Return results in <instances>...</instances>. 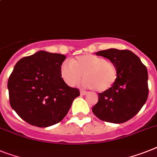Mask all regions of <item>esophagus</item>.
Segmentation results:
<instances>
[{"label":"esophagus","instance_id":"esophagus-1","mask_svg":"<svg viewBox=\"0 0 157 157\" xmlns=\"http://www.w3.org/2000/svg\"><path fill=\"white\" fill-rule=\"evenodd\" d=\"M86 94H87V92L85 91V90H80V94H81V95H86Z\"/></svg>","mask_w":157,"mask_h":157}]
</instances>
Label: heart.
Returning <instances> with one entry per match:
<instances>
[{
	"label": "heart",
	"mask_w": 157,
	"mask_h": 157,
	"mask_svg": "<svg viewBox=\"0 0 157 157\" xmlns=\"http://www.w3.org/2000/svg\"><path fill=\"white\" fill-rule=\"evenodd\" d=\"M61 77L70 86H75L81 81L82 75L84 86L103 92L115 85L118 77L116 66L112 62L94 54H82L60 67Z\"/></svg>",
	"instance_id": "heart-1"
}]
</instances>
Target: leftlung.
I'll return each instance as SVG.
<instances>
[{
  "label": "left lung",
  "instance_id": "1",
  "mask_svg": "<svg viewBox=\"0 0 157 157\" xmlns=\"http://www.w3.org/2000/svg\"><path fill=\"white\" fill-rule=\"evenodd\" d=\"M95 54L108 58L116 65L118 77L110 90L99 93V101L93 107V113L106 122H126L139 112L147 101V68L130 50L111 48Z\"/></svg>",
  "mask_w": 157,
  "mask_h": 157
}]
</instances>
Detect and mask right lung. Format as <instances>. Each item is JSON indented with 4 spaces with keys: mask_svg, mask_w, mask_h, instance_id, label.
<instances>
[{
    "mask_svg": "<svg viewBox=\"0 0 157 157\" xmlns=\"http://www.w3.org/2000/svg\"><path fill=\"white\" fill-rule=\"evenodd\" d=\"M66 56L40 50L18 61L8 81L10 106L23 120L46 128L63 120L79 96L61 77Z\"/></svg>",
    "mask_w": 157,
    "mask_h": 157,
    "instance_id": "obj_1",
    "label": "right lung"
}]
</instances>
